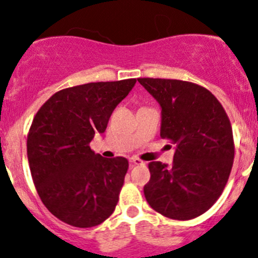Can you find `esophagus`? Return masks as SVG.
<instances>
[{
    "instance_id": "obj_1",
    "label": "esophagus",
    "mask_w": 258,
    "mask_h": 258,
    "mask_svg": "<svg viewBox=\"0 0 258 258\" xmlns=\"http://www.w3.org/2000/svg\"><path fill=\"white\" fill-rule=\"evenodd\" d=\"M129 161H130V164H133V165H143V164H145L144 161L140 160V159H138V158H130Z\"/></svg>"
}]
</instances>
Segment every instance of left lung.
Segmentation results:
<instances>
[{"mask_svg": "<svg viewBox=\"0 0 258 258\" xmlns=\"http://www.w3.org/2000/svg\"><path fill=\"white\" fill-rule=\"evenodd\" d=\"M138 82L160 104V137L176 144L172 166L149 163L145 199L169 219H195L216 203L227 184L235 158L230 119L205 87L179 79Z\"/></svg>", "mask_w": 258, "mask_h": 258, "instance_id": "1", "label": "left lung"}]
</instances>
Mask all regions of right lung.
Returning a JSON list of instances; mask_svg holds the SVG:
<instances>
[{
	"label": "right lung",
	"mask_w": 258,
	"mask_h": 258,
	"mask_svg": "<svg viewBox=\"0 0 258 258\" xmlns=\"http://www.w3.org/2000/svg\"><path fill=\"white\" fill-rule=\"evenodd\" d=\"M135 83L130 78L62 89L32 120L27 156L33 184L50 214L71 226H97L115 210L128 160L103 158L89 144Z\"/></svg>",
	"instance_id": "obj_1"
}]
</instances>
